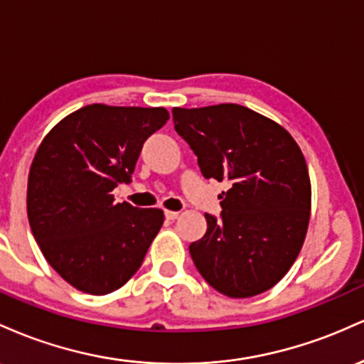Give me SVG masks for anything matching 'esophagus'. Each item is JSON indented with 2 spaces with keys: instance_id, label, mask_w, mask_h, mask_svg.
Segmentation results:
<instances>
[{
  "instance_id": "1",
  "label": "esophagus",
  "mask_w": 364,
  "mask_h": 364,
  "mask_svg": "<svg viewBox=\"0 0 364 364\" xmlns=\"http://www.w3.org/2000/svg\"><path fill=\"white\" fill-rule=\"evenodd\" d=\"M178 211H170V210H165V216L166 220H177L178 218Z\"/></svg>"
}]
</instances>
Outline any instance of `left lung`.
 Returning a JSON list of instances; mask_svg holds the SVG:
<instances>
[{
    "instance_id": "8db88e82",
    "label": "left lung",
    "mask_w": 364,
    "mask_h": 364,
    "mask_svg": "<svg viewBox=\"0 0 364 364\" xmlns=\"http://www.w3.org/2000/svg\"><path fill=\"white\" fill-rule=\"evenodd\" d=\"M173 125L204 178L227 181L220 218L206 216V234L189 246L203 279L228 297L272 289L303 247L311 182L299 146L270 118L225 103L173 108Z\"/></svg>"
}]
</instances>
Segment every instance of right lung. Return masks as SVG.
Instances as JSON below:
<instances>
[{
  "mask_svg": "<svg viewBox=\"0 0 364 364\" xmlns=\"http://www.w3.org/2000/svg\"><path fill=\"white\" fill-rule=\"evenodd\" d=\"M165 108L89 105L56 124L38 148L27 216L44 258L79 291L103 296L141 268L163 225L158 208L115 203L142 144L166 124Z\"/></svg>",
  "mask_w": 364,
  "mask_h": 364,
  "instance_id": "right-lung-1",
  "label": "right lung"
}]
</instances>
